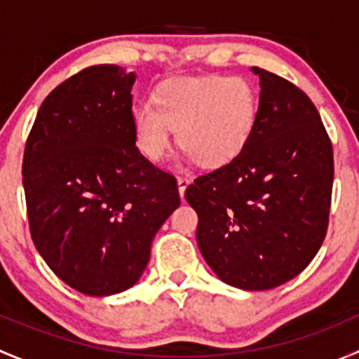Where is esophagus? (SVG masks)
Wrapping results in <instances>:
<instances>
[{"mask_svg": "<svg viewBox=\"0 0 359 359\" xmlns=\"http://www.w3.org/2000/svg\"><path fill=\"white\" fill-rule=\"evenodd\" d=\"M189 182H191L189 177H186V175L177 177V184H179V193H180V196H182V198H184V193H186L187 186H189Z\"/></svg>", "mask_w": 359, "mask_h": 359, "instance_id": "esophagus-1", "label": "esophagus"}]
</instances>
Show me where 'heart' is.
Instances as JSON below:
<instances>
[{"instance_id": "obj_1", "label": "heart", "mask_w": 359, "mask_h": 359, "mask_svg": "<svg viewBox=\"0 0 359 359\" xmlns=\"http://www.w3.org/2000/svg\"><path fill=\"white\" fill-rule=\"evenodd\" d=\"M257 116L252 86L241 78H179L154 92V107L133 109L137 147L151 161H159L177 142L201 166H222L247 144Z\"/></svg>"}]
</instances>
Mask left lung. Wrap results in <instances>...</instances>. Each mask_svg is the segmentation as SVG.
Masks as SVG:
<instances>
[{
	"mask_svg": "<svg viewBox=\"0 0 359 359\" xmlns=\"http://www.w3.org/2000/svg\"><path fill=\"white\" fill-rule=\"evenodd\" d=\"M255 123L240 154L186 189L203 259L231 287L269 290L302 273L323 245L334 149L316 106L293 83L253 67Z\"/></svg>",
	"mask_w": 359,
	"mask_h": 359,
	"instance_id": "1",
	"label": "left lung"
}]
</instances>
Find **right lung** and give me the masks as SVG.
<instances>
[{"label":"right lung","instance_id":"add662e5","mask_svg":"<svg viewBox=\"0 0 359 359\" xmlns=\"http://www.w3.org/2000/svg\"><path fill=\"white\" fill-rule=\"evenodd\" d=\"M133 72L102 64L60 83L27 137L29 231L50 269L92 297L133 287L154 234L180 205L177 180L139 153Z\"/></svg>","mask_w":359,"mask_h":359}]
</instances>
